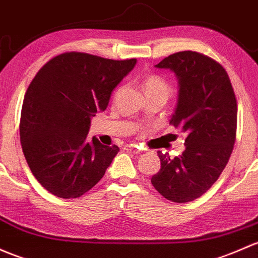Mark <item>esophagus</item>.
I'll use <instances>...</instances> for the list:
<instances>
[{
    "mask_svg": "<svg viewBox=\"0 0 258 258\" xmlns=\"http://www.w3.org/2000/svg\"><path fill=\"white\" fill-rule=\"evenodd\" d=\"M124 151H127V152H131V153H135V154H137V153H140V150H138V148H136V147H134V146H124Z\"/></svg>",
    "mask_w": 258,
    "mask_h": 258,
    "instance_id": "1",
    "label": "esophagus"
}]
</instances>
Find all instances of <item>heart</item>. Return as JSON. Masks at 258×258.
Instances as JSON below:
<instances>
[{"instance_id": "heart-1", "label": "heart", "mask_w": 258, "mask_h": 258, "mask_svg": "<svg viewBox=\"0 0 258 258\" xmlns=\"http://www.w3.org/2000/svg\"><path fill=\"white\" fill-rule=\"evenodd\" d=\"M145 91L146 93H152V91H158V93H169V86L165 83L164 79H162L158 75H151L145 81Z\"/></svg>"}]
</instances>
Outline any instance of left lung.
Instances as JSON below:
<instances>
[{
	"label": "left lung",
	"instance_id": "1",
	"mask_svg": "<svg viewBox=\"0 0 258 258\" xmlns=\"http://www.w3.org/2000/svg\"><path fill=\"white\" fill-rule=\"evenodd\" d=\"M169 69L179 84L169 123L185 132V151L170 158L158 151L161 169L152 177L156 190L174 203L193 202L218 180L234 150L237 102L226 70L197 51L174 53L156 65Z\"/></svg>",
	"mask_w": 258,
	"mask_h": 258
}]
</instances>
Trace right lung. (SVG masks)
<instances>
[{"instance_id":"add662e5","label":"right lung","mask_w":258,"mask_h":258,"mask_svg":"<svg viewBox=\"0 0 258 258\" xmlns=\"http://www.w3.org/2000/svg\"><path fill=\"white\" fill-rule=\"evenodd\" d=\"M136 61L70 51L50 59L29 84L21 145L32 173L49 193L79 198L104 177L120 148L101 145L96 137L89 142L90 121L106 110L112 90Z\"/></svg>"}]
</instances>
